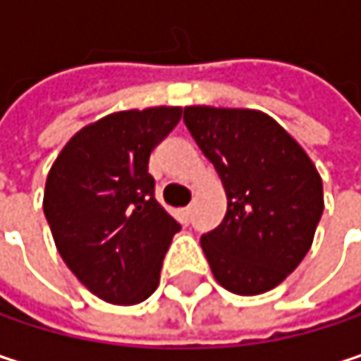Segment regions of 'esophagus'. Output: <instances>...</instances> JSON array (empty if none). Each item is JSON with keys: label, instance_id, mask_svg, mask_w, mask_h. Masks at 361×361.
Returning <instances> with one entry per match:
<instances>
[{"label": "esophagus", "instance_id": "34e87169", "mask_svg": "<svg viewBox=\"0 0 361 361\" xmlns=\"http://www.w3.org/2000/svg\"><path fill=\"white\" fill-rule=\"evenodd\" d=\"M180 213H181V219L188 224V221H190V217H192V207H183Z\"/></svg>", "mask_w": 361, "mask_h": 361}]
</instances>
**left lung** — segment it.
<instances>
[{
    "label": "left lung",
    "instance_id": "left-lung-1",
    "mask_svg": "<svg viewBox=\"0 0 361 361\" xmlns=\"http://www.w3.org/2000/svg\"><path fill=\"white\" fill-rule=\"evenodd\" d=\"M183 123L228 196L224 221L200 238L215 280L236 295L278 286L312 247L324 211L320 173L263 112L188 106Z\"/></svg>",
    "mask_w": 361,
    "mask_h": 361
}]
</instances>
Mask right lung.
I'll use <instances>...</instances> for the list:
<instances>
[{"label": "right lung", "mask_w": 361, "mask_h": 361, "mask_svg": "<svg viewBox=\"0 0 361 361\" xmlns=\"http://www.w3.org/2000/svg\"><path fill=\"white\" fill-rule=\"evenodd\" d=\"M181 109L114 112L83 127L58 154L43 213L71 271L100 299L135 305L161 278L181 226L154 198L150 152L180 123Z\"/></svg>", "instance_id": "1"}]
</instances>
